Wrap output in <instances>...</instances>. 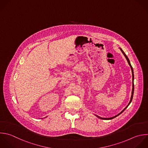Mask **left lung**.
<instances>
[{
    "instance_id": "1",
    "label": "left lung",
    "mask_w": 148,
    "mask_h": 148,
    "mask_svg": "<svg viewBox=\"0 0 148 148\" xmlns=\"http://www.w3.org/2000/svg\"><path fill=\"white\" fill-rule=\"evenodd\" d=\"M120 50H121V51L122 52V53L123 54V55L124 56V57H125V58H126V60H127V62H128V65H130V68H131V71H132V92H131V98H130V102H129V103H128V104L127 105V106L120 112V113H119V114H117V115H116V116H113V117H109V118H103V117H99V116H97V115H96V114H95L97 117H98L99 119H103V120H111V119H113V118H114V117H117V116H118L119 114H120L128 106H129V105L130 104V103L131 102V101H132V97H133V94H134V71H133V69H132V66H131V64H130V60H129V59H128V58L127 57V56L125 55V54L124 53V52L123 51V50L121 49V48H120Z\"/></svg>"
}]
</instances>
